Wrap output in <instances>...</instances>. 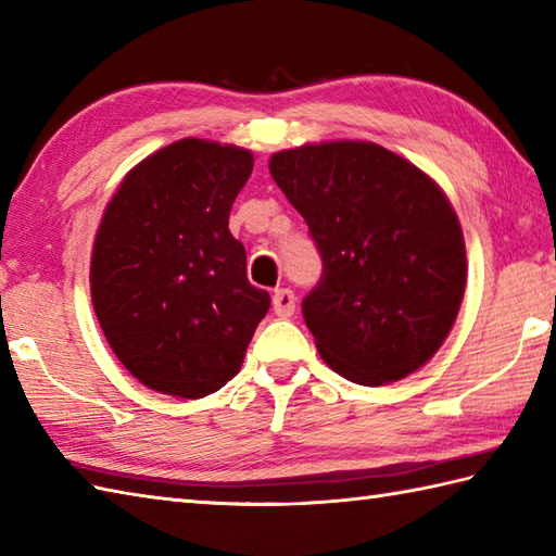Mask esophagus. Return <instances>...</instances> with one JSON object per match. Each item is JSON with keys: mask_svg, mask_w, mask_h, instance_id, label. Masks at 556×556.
<instances>
[{"mask_svg": "<svg viewBox=\"0 0 556 556\" xmlns=\"http://www.w3.org/2000/svg\"><path fill=\"white\" fill-rule=\"evenodd\" d=\"M271 308H275L277 317H291L296 311V296H293L291 289H277L271 293Z\"/></svg>", "mask_w": 556, "mask_h": 556, "instance_id": "34e87169", "label": "esophagus"}]
</instances>
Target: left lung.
<instances>
[{"mask_svg": "<svg viewBox=\"0 0 556 556\" xmlns=\"http://www.w3.org/2000/svg\"><path fill=\"white\" fill-rule=\"evenodd\" d=\"M269 174L323 257L303 320L323 361L365 387L428 363L458 315L466 245L442 188L365 140L275 152Z\"/></svg>", "mask_w": 556, "mask_h": 556, "instance_id": "obj_1", "label": "left lung"}]
</instances>
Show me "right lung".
<instances>
[{"mask_svg": "<svg viewBox=\"0 0 556 556\" xmlns=\"http://www.w3.org/2000/svg\"><path fill=\"white\" fill-rule=\"evenodd\" d=\"M253 172L243 148L184 138L126 174L92 245L90 293L108 344L155 392L200 399L241 370L269 293L229 231Z\"/></svg>", "mask_w": 556, "mask_h": 556, "instance_id": "obj_1", "label": "right lung"}]
</instances>
